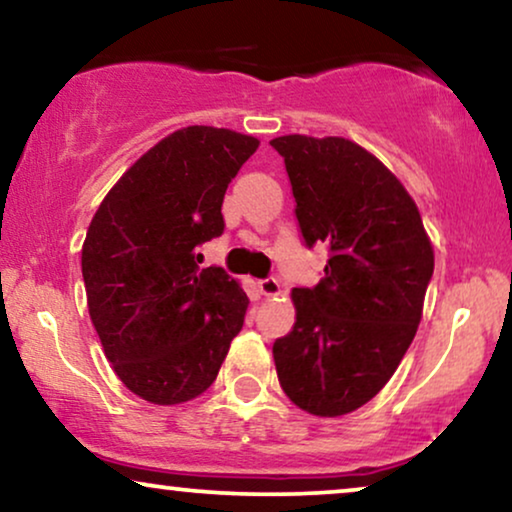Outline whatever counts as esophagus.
Segmentation results:
<instances>
[{
  "label": "esophagus",
  "mask_w": 512,
  "mask_h": 512,
  "mask_svg": "<svg viewBox=\"0 0 512 512\" xmlns=\"http://www.w3.org/2000/svg\"><path fill=\"white\" fill-rule=\"evenodd\" d=\"M257 290H260L264 297H274L281 292V285H278L276 278H262V281H257Z\"/></svg>",
  "instance_id": "obj_1"
}]
</instances>
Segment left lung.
I'll use <instances>...</instances> for the list:
<instances>
[{
    "label": "left lung",
    "mask_w": 512,
    "mask_h": 512,
    "mask_svg": "<svg viewBox=\"0 0 512 512\" xmlns=\"http://www.w3.org/2000/svg\"><path fill=\"white\" fill-rule=\"evenodd\" d=\"M288 170L306 248L330 260L292 288L297 320L274 342L278 381L297 407L342 417L372 400L410 349L433 276V248L400 180L346 138L271 140Z\"/></svg>",
    "instance_id": "left-lung-1"
}]
</instances>
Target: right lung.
Wrapping results in <instances>:
<instances>
[{
	"mask_svg": "<svg viewBox=\"0 0 512 512\" xmlns=\"http://www.w3.org/2000/svg\"><path fill=\"white\" fill-rule=\"evenodd\" d=\"M260 140L187 126L142 154L102 199L81 248L88 313L128 391L180 405L213 384L250 299L199 245L222 236L229 182Z\"/></svg>",
	"mask_w": 512,
	"mask_h": 512,
	"instance_id": "add662e5",
	"label": "right lung"
}]
</instances>
